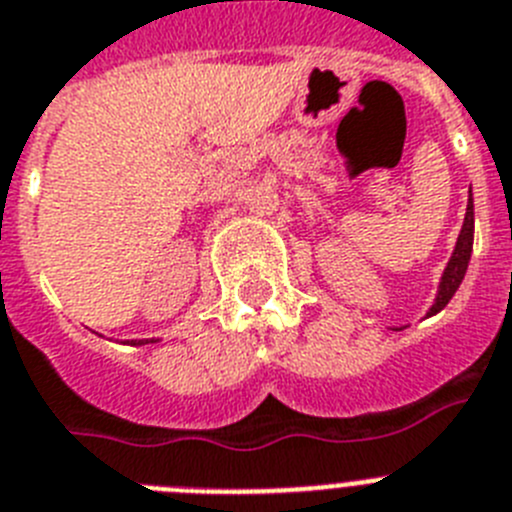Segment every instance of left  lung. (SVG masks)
I'll return each instance as SVG.
<instances>
[{"mask_svg": "<svg viewBox=\"0 0 512 512\" xmlns=\"http://www.w3.org/2000/svg\"><path fill=\"white\" fill-rule=\"evenodd\" d=\"M471 244H474V203L469 198V206H466V216H464V226H461L459 242H456V250H453L451 262H448L446 273L441 278V288H438V299H435L433 309H430V317L438 314L448 301L453 299V293L456 288L461 286L464 281L466 268H469V257H471Z\"/></svg>", "mask_w": 512, "mask_h": 512, "instance_id": "left-lung-1", "label": "left lung"}]
</instances>
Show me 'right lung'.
<instances>
[{"label":"right lung","mask_w":512,"mask_h":512,"mask_svg":"<svg viewBox=\"0 0 512 512\" xmlns=\"http://www.w3.org/2000/svg\"><path fill=\"white\" fill-rule=\"evenodd\" d=\"M146 342H151V340H146ZM133 345H144V340H139V342H133Z\"/></svg>","instance_id":"right-lung-1"}]
</instances>
